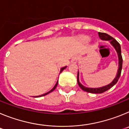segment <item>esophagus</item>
Listing matches in <instances>:
<instances>
[{
	"instance_id": "esophagus-1",
	"label": "esophagus",
	"mask_w": 129,
	"mask_h": 129,
	"mask_svg": "<svg viewBox=\"0 0 129 129\" xmlns=\"http://www.w3.org/2000/svg\"><path fill=\"white\" fill-rule=\"evenodd\" d=\"M77 60H78V57H77V56L75 55V56L72 57V58L71 62L72 63H76L77 62Z\"/></svg>"
}]
</instances>
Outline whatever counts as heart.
Listing matches in <instances>:
<instances>
[{
  "instance_id": "b5f03b06",
  "label": "heart",
  "mask_w": 129,
  "mask_h": 129,
  "mask_svg": "<svg viewBox=\"0 0 129 129\" xmlns=\"http://www.w3.org/2000/svg\"><path fill=\"white\" fill-rule=\"evenodd\" d=\"M82 40H83V41L88 42L90 40V38L88 37V36H83V37H82Z\"/></svg>"
}]
</instances>
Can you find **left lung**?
<instances>
[{
  "mask_svg": "<svg viewBox=\"0 0 129 129\" xmlns=\"http://www.w3.org/2000/svg\"><path fill=\"white\" fill-rule=\"evenodd\" d=\"M98 34L99 37H100V38L101 39V40L109 41V43L111 44L112 46H113V47L114 48L115 50H116L118 56V69L117 74H116V77L114 79V80L112 81L111 83H109V85L99 88H88L85 86H83L81 83L79 82V74L78 72V74H77V83H78V85L79 86V87H80L83 90L85 91V92H90V93H92V94H101V93H103V92L108 90L109 89H110V88L112 87V86H113L115 84H116V83L118 82V79H119V77H120L121 72V69H122L123 59L122 56H121L120 44H119V43H118L116 39H114L113 37H112L111 36H110V35H108V34H105V33L99 32Z\"/></svg>",
  "mask_w": 129,
  "mask_h": 129,
  "instance_id": "left-lung-1",
  "label": "left lung"
}]
</instances>
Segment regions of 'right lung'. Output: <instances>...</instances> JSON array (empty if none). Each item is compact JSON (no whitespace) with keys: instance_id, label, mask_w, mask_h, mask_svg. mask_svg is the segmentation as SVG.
Masks as SVG:
<instances>
[{"instance_id":"obj_1","label":"right lung","mask_w":129,"mask_h":129,"mask_svg":"<svg viewBox=\"0 0 129 129\" xmlns=\"http://www.w3.org/2000/svg\"><path fill=\"white\" fill-rule=\"evenodd\" d=\"M66 68H67V67H62V68H61V70H60V73H61V72H62L63 71V70H64V69H65ZM60 73H59V74H60ZM57 84H58V81H57L56 84H55V86H53V88H52V90H50V91H49V92H46V93H45V94H42V95H38V96H35V98H39V97H42V96H44V95H47V94H48L49 93H50V92H53V91L55 89V88L57 87Z\"/></svg>"}]
</instances>
